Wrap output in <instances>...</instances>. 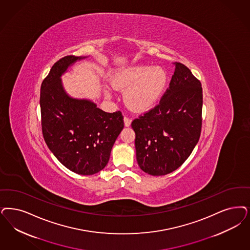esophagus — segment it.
<instances>
[{"label": "esophagus", "instance_id": "obj_1", "mask_svg": "<svg viewBox=\"0 0 250 250\" xmlns=\"http://www.w3.org/2000/svg\"><path fill=\"white\" fill-rule=\"evenodd\" d=\"M131 118L128 117V116H125V119H124V122H125V126H129L130 125H131Z\"/></svg>", "mask_w": 250, "mask_h": 250}]
</instances>
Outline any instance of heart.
<instances>
[{
  "instance_id": "1",
  "label": "heart",
  "mask_w": 250,
  "mask_h": 250,
  "mask_svg": "<svg viewBox=\"0 0 250 250\" xmlns=\"http://www.w3.org/2000/svg\"><path fill=\"white\" fill-rule=\"evenodd\" d=\"M168 84V75L160 66L140 65L121 69L112 78V86L125 90V102L135 112H146L162 99Z\"/></svg>"
}]
</instances>
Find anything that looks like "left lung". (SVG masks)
<instances>
[{"mask_svg": "<svg viewBox=\"0 0 250 250\" xmlns=\"http://www.w3.org/2000/svg\"><path fill=\"white\" fill-rule=\"evenodd\" d=\"M201 83L181 62H175L170 86L160 104L133 120L138 164L150 175L179 168L197 145L202 126Z\"/></svg>", "mask_w": 250, "mask_h": 250, "instance_id": "obj_1", "label": "left lung"}]
</instances>
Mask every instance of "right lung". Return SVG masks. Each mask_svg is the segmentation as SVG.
Returning <instances> with one entry per match:
<instances>
[{"instance_id":"obj_1","label":"right lung","mask_w":250,"mask_h":250,"mask_svg":"<svg viewBox=\"0 0 250 250\" xmlns=\"http://www.w3.org/2000/svg\"><path fill=\"white\" fill-rule=\"evenodd\" d=\"M82 59L67 55L57 61L41 86L42 129L53 155L72 172L91 175L107 165L112 146L124 128L120 111L105 112L86 100L72 99L61 76Z\"/></svg>"}]
</instances>
